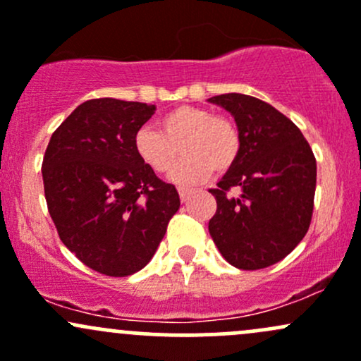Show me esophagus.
<instances>
[{"mask_svg":"<svg viewBox=\"0 0 361 361\" xmlns=\"http://www.w3.org/2000/svg\"><path fill=\"white\" fill-rule=\"evenodd\" d=\"M179 196L182 203H185V201L189 200V196H191V191H189V189H179Z\"/></svg>","mask_w":361,"mask_h":361,"instance_id":"obj_1","label":"esophagus"}]
</instances>
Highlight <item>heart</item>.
<instances>
[{"instance_id":"obj_1","label":"heart","mask_w":361,"mask_h":361,"mask_svg":"<svg viewBox=\"0 0 361 361\" xmlns=\"http://www.w3.org/2000/svg\"><path fill=\"white\" fill-rule=\"evenodd\" d=\"M158 129L160 133L141 127L135 133V153L153 172L165 173L176 164L180 148L184 160L169 176L177 185L200 184L212 176L213 169L226 172L235 164L241 149L234 122L213 115L207 108H173L160 118Z\"/></svg>"}]
</instances>
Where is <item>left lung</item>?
<instances>
[{"mask_svg":"<svg viewBox=\"0 0 361 361\" xmlns=\"http://www.w3.org/2000/svg\"><path fill=\"white\" fill-rule=\"evenodd\" d=\"M235 120L241 149L235 164L210 189L216 212L208 231L232 267L258 270L286 258L308 231L317 185V161L301 130L253 96H213ZM232 187L242 195L227 197Z\"/></svg>","mask_w":361,"mask_h":361,"instance_id":"obj_1","label":"left lung"}]
</instances>
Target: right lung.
<instances>
[{
  "label": "right lung",
  "mask_w": 361,
  "mask_h": 361,
  "mask_svg": "<svg viewBox=\"0 0 361 361\" xmlns=\"http://www.w3.org/2000/svg\"><path fill=\"white\" fill-rule=\"evenodd\" d=\"M154 110L89 99L53 133L42 160L46 203L61 243L110 277L145 269L180 207L176 185L158 179L134 148Z\"/></svg>",
  "instance_id": "add662e5"
}]
</instances>
